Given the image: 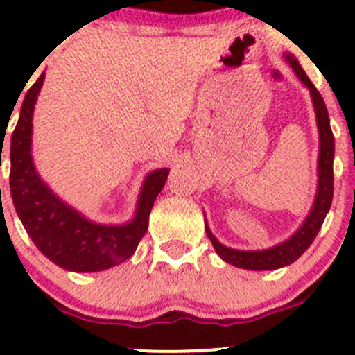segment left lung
<instances>
[{"instance_id": "1", "label": "left lung", "mask_w": 355, "mask_h": 355, "mask_svg": "<svg viewBox=\"0 0 355 355\" xmlns=\"http://www.w3.org/2000/svg\"><path fill=\"white\" fill-rule=\"evenodd\" d=\"M284 58L285 62L292 67L297 78L309 89L314 113H316V125L318 132H320L316 196H314V202L309 214H307L306 220L302 221V225L297 228L295 234H293L292 237H288L287 241L270 247V249L241 250L223 245L213 234H211L206 221V234L207 237H209L214 250L218 252V256H220L225 263L232 264V266L242 268V270H278V268L288 266L293 261L299 259V257L309 249V245L313 244L314 239H316L318 232H320L321 225H323L324 218H327L328 211H330L333 199V157H335V139H333V132L330 128V116H328L327 105H324L320 91L314 87L313 82H311L309 77L306 75V71L302 70L300 63L297 62L290 53H285Z\"/></svg>"}]
</instances>
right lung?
Here are the masks:
<instances>
[{
	"label": "right lung",
	"mask_w": 355,
	"mask_h": 355,
	"mask_svg": "<svg viewBox=\"0 0 355 355\" xmlns=\"http://www.w3.org/2000/svg\"><path fill=\"white\" fill-rule=\"evenodd\" d=\"M42 82L44 73L25 94L19 123L12 134L10 192L13 206L28 237L56 266L75 273L105 271L135 252L148 232L149 213L170 170L159 168L148 173L134 218L127 223L101 225L82 216L41 180L32 161V114Z\"/></svg>",
	"instance_id": "right-lung-1"
}]
</instances>
